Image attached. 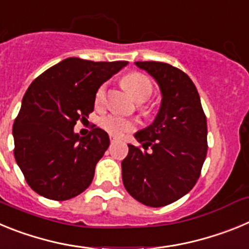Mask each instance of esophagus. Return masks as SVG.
I'll return each mask as SVG.
<instances>
[{
  "label": "esophagus",
  "mask_w": 249,
  "mask_h": 249,
  "mask_svg": "<svg viewBox=\"0 0 249 249\" xmlns=\"http://www.w3.org/2000/svg\"><path fill=\"white\" fill-rule=\"evenodd\" d=\"M109 140H111L112 143H114V142H117L118 138L117 137H113V136H111V137H109Z\"/></svg>",
  "instance_id": "obj_1"
}]
</instances>
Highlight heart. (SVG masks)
Segmentation results:
<instances>
[{"mask_svg": "<svg viewBox=\"0 0 249 249\" xmlns=\"http://www.w3.org/2000/svg\"><path fill=\"white\" fill-rule=\"evenodd\" d=\"M122 85L128 89L132 97L137 102H144L151 97L153 86L148 77L138 72H132L122 78ZM106 100V85H102L96 92V105L101 106ZM100 124L109 135L122 136L136 127V122L131 118L123 117L120 114H107L100 120Z\"/></svg>", "mask_w": 249, "mask_h": 249, "instance_id": "heart-1", "label": "heart"}]
</instances>
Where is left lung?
I'll return each mask as SVG.
<instances>
[{
    "instance_id": "1",
    "label": "left lung",
    "mask_w": 249,
    "mask_h": 249,
    "mask_svg": "<svg viewBox=\"0 0 249 249\" xmlns=\"http://www.w3.org/2000/svg\"><path fill=\"white\" fill-rule=\"evenodd\" d=\"M135 65L153 77L162 100L153 122L135 133L143 149L128 144L122 181L138 202L163 207L182 198L198 179L207 155V120L198 91L184 72L155 61Z\"/></svg>"
}]
</instances>
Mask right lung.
<instances>
[{"instance_id": "add662e5", "label": "right lung", "mask_w": 249, "mask_h": 249, "mask_svg": "<svg viewBox=\"0 0 249 249\" xmlns=\"http://www.w3.org/2000/svg\"><path fill=\"white\" fill-rule=\"evenodd\" d=\"M127 65L70 57L31 83L12 135L16 162L35 192L66 201L91 184L109 137L98 127L81 137L73 127L93 111L97 89Z\"/></svg>"}]
</instances>
